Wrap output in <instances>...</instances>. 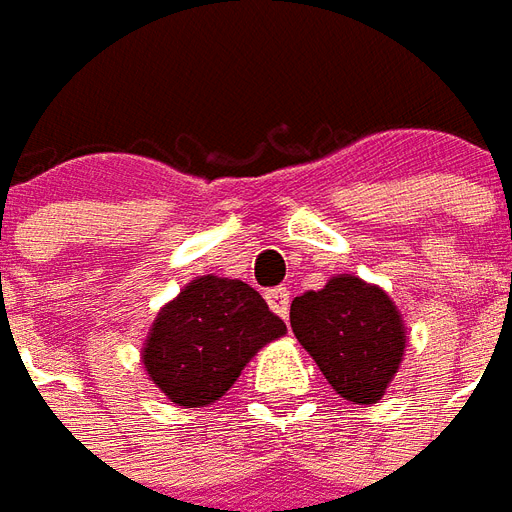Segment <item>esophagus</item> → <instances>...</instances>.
I'll use <instances>...</instances> for the list:
<instances>
[{"label": "esophagus", "instance_id": "esophagus-1", "mask_svg": "<svg viewBox=\"0 0 512 512\" xmlns=\"http://www.w3.org/2000/svg\"><path fill=\"white\" fill-rule=\"evenodd\" d=\"M266 301L271 306V312L279 314L282 320H287V314H290V290L287 287H274V290H268Z\"/></svg>", "mask_w": 512, "mask_h": 512}]
</instances>
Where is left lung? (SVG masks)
Returning <instances> with one entry per match:
<instances>
[{
	"label": "left lung",
	"mask_w": 512,
	"mask_h": 512,
	"mask_svg": "<svg viewBox=\"0 0 512 512\" xmlns=\"http://www.w3.org/2000/svg\"><path fill=\"white\" fill-rule=\"evenodd\" d=\"M290 325L342 399L377 404L399 372L407 328L385 290L352 274L298 295Z\"/></svg>",
	"instance_id": "left-lung-1"
}]
</instances>
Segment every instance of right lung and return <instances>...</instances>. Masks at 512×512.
Here are the masks:
<instances>
[{
	"label": "right lung",
	"instance_id": "obj_1",
	"mask_svg": "<svg viewBox=\"0 0 512 512\" xmlns=\"http://www.w3.org/2000/svg\"><path fill=\"white\" fill-rule=\"evenodd\" d=\"M285 331L255 287L198 276L157 314L143 344V369L173 404L206 407L230 391L260 347Z\"/></svg>",
	"mask_w": 512,
	"mask_h": 512
}]
</instances>
